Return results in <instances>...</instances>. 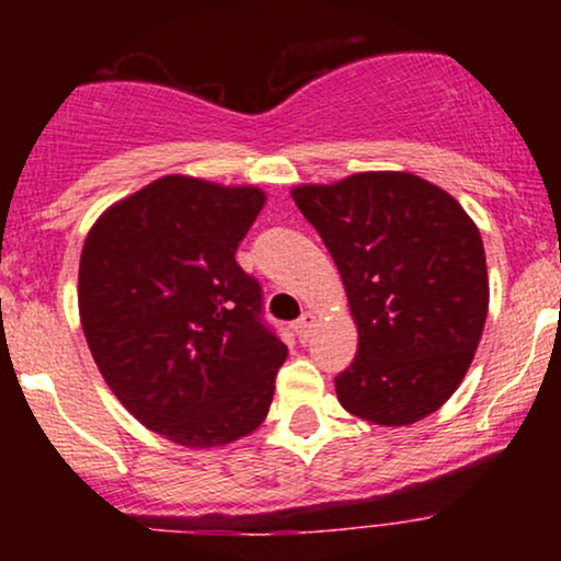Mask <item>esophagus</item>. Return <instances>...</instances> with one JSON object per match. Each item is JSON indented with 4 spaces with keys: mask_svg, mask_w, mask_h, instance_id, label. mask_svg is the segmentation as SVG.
Wrapping results in <instances>:
<instances>
[{
    "mask_svg": "<svg viewBox=\"0 0 561 561\" xmlns=\"http://www.w3.org/2000/svg\"><path fill=\"white\" fill-rule=\"evenodd\" d=\"M313 327H317V317H313L311 311H306L298 321H295V332H298V337H300V340H308V337H311Z\"/></svg>",
    "mask_w": 561,
    "mask_h": 561,
    "instance_id": "34e87169",
    "label": "esophagus"
}]
</instances>
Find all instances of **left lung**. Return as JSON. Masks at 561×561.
Returning <instances> with one entry per match:
<instances>
[{
  "instance_id": "left-lung-1",
  "label": "left lung",
  "mask_w": 561,
  "mask_h": 561,
  "mask_svg": "<svg viewBox=\"0 0 561 561\" xmlns=\"http://www.w3.org/2000/svg\"><path fill=\"white\" fill-rule=\"evenodd\" d=\"M337 266L358 353L334 377L343 409L401 427L465 379L488 317L480 231L440 186L411 173H356L293 190Z\"/></svg>"
}]
</instances>
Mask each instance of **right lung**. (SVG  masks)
<instances>
[{"instance_id": "add662e5", "label": "right lung", "mask_w": 561, "mask_h": 561, "mask_svg": "<svg viewBox=\"0 0 561 561\" xmlns=\"http://www.w3.org/2000/svg\"><path fill=\"white\" fill-rule=\"evenodd\" d=\"M263 203L255 186L163 176L105 210L83 242L89 351L118 401L179 446L244 437L272 405L287 345L234 259Z\"/></svg>"}]
</instances>
